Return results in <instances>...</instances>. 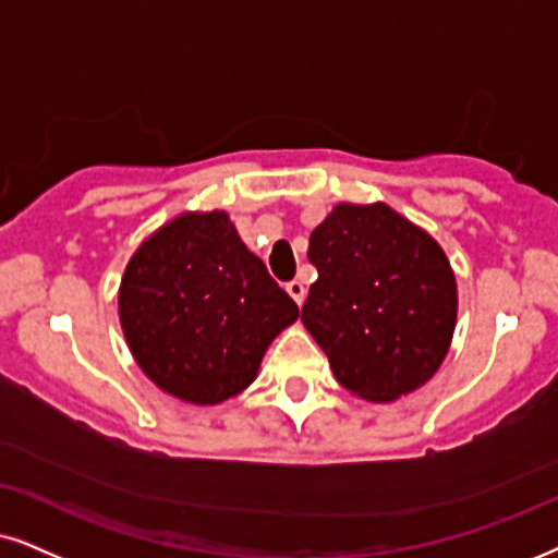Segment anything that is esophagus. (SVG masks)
Masks as SVG:
<instances>
[{
    "label": "esophagus",
    "mask_w": 558,
    "mask_h": 558,
    "mask_svg": "<svg viewBox=\"0 0 558 558\" xmlns=\"http://www.w3.org/2000/svg\"><path fill=\"white\" fill-rule=\"evenodd\" d=\"M286 291L291 293V299H293L295 303H299V306L303 303V299H306V288H303L301 280H291V283L286 286Z\"/></svg>",
    "instance_id": "34e87169"
}]
</instances>
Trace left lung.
<instances>
[{
    "instance_id": "1",
    "label": "left lung",
    "mask_w": 558,
    "mask_h": 558,
    "mask_svg": "<svg viewBox=\"0 0 558 558\" xmlns=\"http://www.w3.org/2000/svg\"><path fill=\"white\" fill-rule=\"evenodd\" d=\"M301 322L344 389L393 401L446 361L456 329V275L427 231L386 206L340 203L312 231Z\"/></svg>"
}]
</instances>
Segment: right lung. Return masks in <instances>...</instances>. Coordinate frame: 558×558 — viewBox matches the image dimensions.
I'll use <instances>...</instances> for the list:
<instances>
[{
  "instance_id": "1",
  "label": "right lung",
  "mask_w": 558,
  "mask_h": 558,
  "mask_svg": "<svg viewBox=\"0 0 558 558\" xmlns=\"http://www.w3.org/2000/svg\"><path fill=\"white\" fill-rule=\"evenodd\" d=\"M125 342L161 391L218 404L244 391L299 306L223 210L182 214L131 257L118 293Z\"/></svg>"
}]
</instances>
